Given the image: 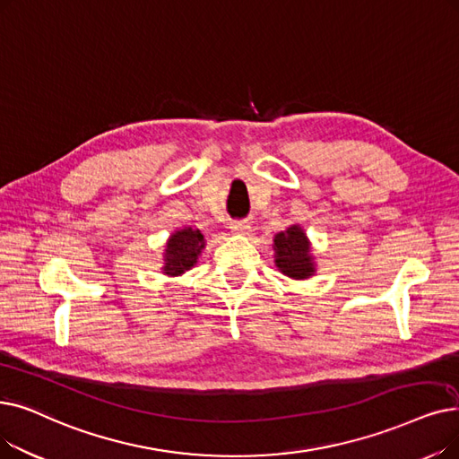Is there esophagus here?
<instances>
[{
	"mask_svg": "<svg viewBox=\"0 0 459 459\" xmlns=\"http://www.w3.org/2000/svg\"><path fill=\"white\" fill-rule=\"evenodd\" d=\"M230 229L236 234H249L251 232V225H249V221H246V219H236V221L230 223Z\"/></svg>",
	"mask_w": 459,
	"mask_h": 459,
	"instance_id": "obj_1",
	"label": "esophagus"
}]
</instances>
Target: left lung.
<instances>
[{
	"instance_id": "obj_1",
	"label": "left lung",
	"mask_w": 459,
	"mask_h": 459,
	"mask_svg": "<svg viewBox=\"0 0 459 459\" xmlns=\"http://www.w3.org/2000/svg\"><path fill=\"white\" fill-rule=\"evenodd\" d=\"M275 264L285 275L294 279H306L313 270L309 256V242L304 230L292 225L285 232H279L273 240Z\"/></svg>"
}]
</instances>
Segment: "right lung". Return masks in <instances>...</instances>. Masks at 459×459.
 Returning a JSON list of instances; mask_svg holds the SVG:
<instances>
[{"mask_svg":"<svg viewBox=\"0 0 459 459\" xmlns=\"http://www.w3.org/2000/svg\"><path fill=\"white\" fill-rule=\"evenodd\" d=\"M204 247V236L201 230L184 229L172 234V238L167 244L165 253V273L169 275H180L186 270H189L195 263L196 256Z\"/></svg>","mask_w":459,"mask_h":459,"instance_id":"obj_1","label":"right lung"}]
</instances>
